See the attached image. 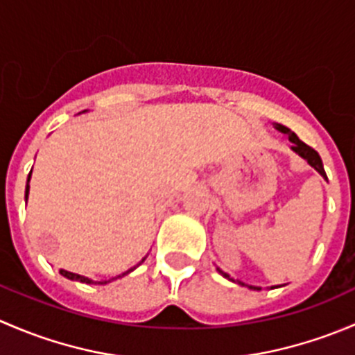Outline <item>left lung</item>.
Here are the masks:
<instances>
[{
  "mask_svg": "<svg viewBox=\"0 0 355 355\" xmlns=\"http://www.w3.org/2000/svg\"><path fill=\"white\" fill-rule=\"evenodd\" d=\"M275 127H277L278 130H280V132H284V134H287V135H288V141L292 142V144H293V146H292V149H293V151L297 153V155H299V156H302L304 159H306L307 163H309L311 166L314 168V170H318V173H320L321 177H324V178H327V173H324V168H323V161H321L320 155H318V153L314 151V149L311 148V146H307L306 142H302V141H300V139L297 137V135L293 134V132L290 130V128L285 127V125L275 123ZM218 271H220V273L223 275L225 278H230V277H228L227 273H225V271H221L220 268H218ZM239 284H241V285H244V284H242V282H239ZM250 288H257V287H250ZM257 290H259V288H257Z\"/></svg>",
  "mask_w": 355,
  "mask_h": 355,
  "instance_id": "8db88e82",
  "label": "left lung"
}]
</instances>
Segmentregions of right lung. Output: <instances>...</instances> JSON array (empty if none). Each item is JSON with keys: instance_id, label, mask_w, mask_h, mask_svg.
I'll return each instance as SVG.
<instances>
[{"instance_id": "obj_1", "label": "right lung", "mask_w": 355, "mask_h": 355, "mask_svg": "<svg viewBox=\"0 0 355 355\" xmlns=\"http://www.w3.org/2000/svg\"><path fill=\"white\" fill-rule=\"evenodd\" d=\"M32 173V171H31ZM28 180H31V175H28V178H27V189H25V198H28ZM146 259V257H144ZM142 259V261H144ZM141 261V263H142ZM139 263V264H141ZM137 264V266H139ZM137 266H134V268H130V270L128 271H125L123 275H127V273H130V271H134L135 268ZM60 273L63 275V277H67V278H70V280H75V282H82V284H98V285H103V284H108V282H111V280H108V282H92V280H89V278H85V277H82V275H77V273H70V271H65V270H60ZM123 275H120V277H116V278H121L123 277ZM114 280V278H113Z\"/></svg>"}]
</instances>
